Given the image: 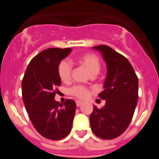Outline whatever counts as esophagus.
Returning a JSON list of instances; mask_svg holds the SVG:
<instances>
[{
  "label": "esophagus",
  "instance_id": "obj_1",
  "mask_svg": "<svg viewBox=\"0 0 159 159\" xmlns=\"http://www.w3.org/2000/svg\"><path fill=\"white\" fill-rule=\"evenodd\" d=\"M75 103H76L77 107H80L81 105L83 104V102H80V101H76V102H75Z\"/></svg>",
  "mask_w": 159,
  "mask_h": 159
}]
</instances>
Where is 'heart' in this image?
<instances>
[{
    "label": "heart",
    "mask_w": 159,
    "mask_h": 159,
    "mask_svg": "<svg viewBox=\"0 0 159 159\" xmlns=\"http://www.w3.org/2000/svg\"><path fill=\"white\" fill-rule=\"evenodd\" d=\"M76 61L80 64L86 67V69L92 75H97L100 70V60L96 55L92 54V53H86V54L82 55L77 58ZM57 71H58L59 77L63 82L67 83L71 80V74H72V66L68 60H61L58 65ZM69 93L70 95L76 97L78 99H84L88 96L89 91L88 88L84 86L75 85L70 88Z\"/></svg>",
    "instance_id": "heart-1"
}]
</instances>
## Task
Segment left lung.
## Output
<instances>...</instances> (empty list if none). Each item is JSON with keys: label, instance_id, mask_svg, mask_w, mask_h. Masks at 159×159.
Instances as JSON below:
<instances>
[{"label": "left lung", "instance_id": "obj_1", "mask_svg": "<svg viewBox=\"0 0 159 159\" xmlns=\"http://www.w3.org/2000/svg\"><path fill=\"white\" fill-rule=\"evenodd\" d=\"M102 53L107 74L104 90L99 97L106 100L103 107H94L90 124L94 134L102 139H113L127 130L139 99V80L129 60L111 47H93Z\"/></svg>", "mask_w": 159, "mask_h": 159}]
</instances>
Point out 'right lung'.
<instances>
[{"label":"right lung","instance_id":"obj_1","mask_svg":"<svg viewBox=\"0 0 159 159\" xmlns=\"http://www.w3.org/2000/svg\"><path fill=\"white\" fill-rule=\"evenodd\" d=\"M71 48L45 49L32 58L22 80V98L29 117L43 137L52 140L62 139L71 130L76 104L66 99L60 104L54 99L61 84L58 65Z\"/></svg>","mask_w":159,"mask_h":159}]
</instances>
